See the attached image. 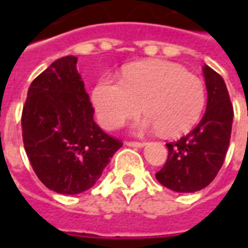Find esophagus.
Segmentation results:
<instances>
[{"mask_svg": "<svg viewBox=\"0 0 248 248\" xmlns=\"http://www.w3.org/2000/svg\"><path fill=\"white\" fill-rule=\"evenodd\" d=\"M126 146H129V147H143L145 146V142H133V140H127Z\"/></svg>", "mask_w": 248, "mask_h": 248, "instance_id": "34e87169", "label": "esophagus"}]
</instances>
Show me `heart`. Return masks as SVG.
<instances>
[{
	"label": "heart",
	"instance_id": "heart-1",
	"mask_svg": "<svg viewBox=\"0 0 248 248\" xmlns=\"http://www.w3.org/2000/svg\"><path fill=\"white\" fill-rule=\"evenodd\" d=\"M98 122L105 129L119 127L140 111L146 115L137 124L140 131H158L178 137L194 127L206 105L202 79L182 66L147 60L127 66L121 82L102 78L92 94Z\"/></svg>",
	"mask_w": 248,
	"mask_h": 248
}]
</instances>
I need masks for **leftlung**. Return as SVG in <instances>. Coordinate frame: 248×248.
Listing matches in <instances>:
<instances>
[{"mask_svg": "<svg viewBox=\"0 0 248 248\" xmlns=\"http://www.w3.org/2000/svg\"><path fill=\"white\" fill-rule=\"evenodd\" d=\"M207 106L201 122L177 142L167 143L169 156L155 174L158 182L177 192L202 190L223 165L231 137L234 110L223 78L203 66Z\"/></svg>", "mask_w": 248, "mask_h": 248, "instance_id": "left-lung-1", "label": "left lung"}]
</instances>
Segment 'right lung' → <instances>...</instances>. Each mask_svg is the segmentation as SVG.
Wrapping results in <instances>:
<instances>
[{"label":"right lung","mask_w":248,"mask_h":248,"mask_svg":"<svg viewBox=\"0 0 248 248\" xmlns=\"http://www.w3.org/2000/svg\"><path fill=\"white\" fill-rule=\"evenodd\" d=\"M77 57H62L31 82L22 138L33 170L47 188L76 195L95 185L122 142L101 130Z\"/></svg>","instance_id":"1"}]
</instances>
